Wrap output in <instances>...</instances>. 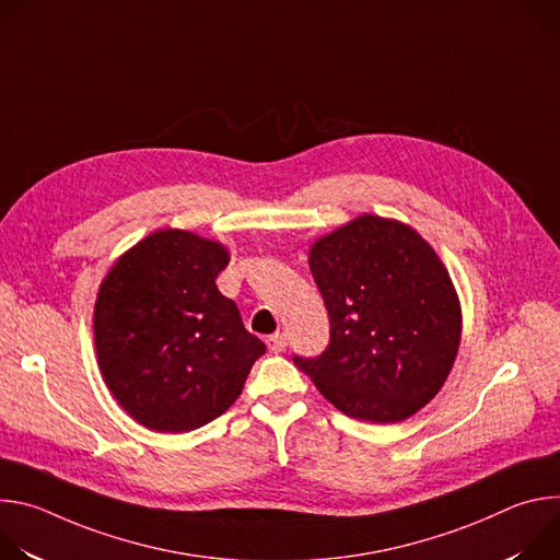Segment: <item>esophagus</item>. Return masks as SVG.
<instances>
[{"label": "esophagus", "instance_id": "esophagus-1", "mask_svg": "<svg viewBox=\"0 0 560 560\" xmlns=\"http://www.w3.org/2000/svg\"><path fill=\"white\" fill-rule=\"evenodd\" d=\"M285 346H288V341H285V335H281V332H277V335H272V337L268 339V350L275 352V354L283 352Z\"/></svg>", "mask_w": 560, "mask_h": 560}]
</instances>
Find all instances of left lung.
Segmentation results:
<instances>
[{"label":"left lung","instance_id":"8db88e82","mask_svg":"<svg viewBox=\"0 0 560 560\" xmlns=\"http://www.w3.org/2000/svg\"><path fill=\"white\" fill-rule=\"evenodd\" d=\"M330 314V346L294 357L346 417L398 423L425 408L452 372L460 301L447 268L404 221L361 214L318 236L307 257Z\"/></svg>","mask_w":560,"mask_h":560}]
</instances>
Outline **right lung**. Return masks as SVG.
I'll list each match as a JSON object with an SVG mask.
<instances>
[{"label": "right lung", "mask_w": 560, "mask_h": 560, "mask_svg": "<svg viewBox=\"0 0 560 560\" xmlns=\"http://www.w3.org/2000/svg\"><path fill=\"white\" fill-rule=\"evenodd\" d=\"M228 248L190 230L143 236L104 277L95 348L117 404L154 432H190L221 417L266 346L244 328L214 279Z\"/></svg>", "instance_id": "1"}]
</instances>
